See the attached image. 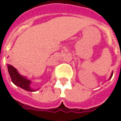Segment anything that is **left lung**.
<instances>
[{
	"label": "left lung",
	"mask_w": 121,
	"mask_h": 121,
	"mask_svg": "<svg viewBox=\"0 0 121 121\" xmlns=\"http://www.w3.org/2000/svg\"><path fill=\"white\" fill-rule=\"evenodd\" d=\"M112 76H113V71H112V74H111V75H110V77H109V79H108V80H110V79L112 78Z\"/></svg>",
	"instance_id": "obj_1"
}]
</instances>
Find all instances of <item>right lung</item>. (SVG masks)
Masks as SVG:
<instances>
[{
    "instance_id": "right-lung-1",
    "label": "right lung",
    "mask_w": 121,
    "mask_h": 121,
    "mask_svg": "<svg viewBox=\"0 0 121 121\" xmlns=\"http://www.w3.org/2000/svg\"><path fill=\"white\" fill-rule=\"evenodd\" d=\"M7 67H8V73L9 74V76L11 77L12 82L15 86L19 87L26 91H30V92H34V91H37L40 89V88H38V89L32 88L30 86L32 81L28 78L26 76H22L21 74H19L18 71L13 66L8 64Z\"/></svg>"
}]
</instances>
